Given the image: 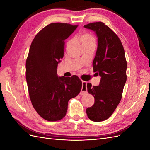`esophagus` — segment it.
Returning <instances> with one entry per match:
<instances>
[{
  "mask_svg": "<svg viewBox=\"0 0 150 150\" xmlns=\"http://www.w3.org/2000/svg\"><path fill=\"white\" fill-rule=\"evenodd\" d=\"M86 84H87V83L86 82V81H82V89H81V94H84L87 93L88 92V89H87V87H86Z\"/></svg>",
  "mask_w": 150,
  "mask_h": 150,
  "instance_id": "obj_1",
  "label": "esophagus"
}]
</instances>
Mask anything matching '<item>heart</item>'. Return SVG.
Segmentation results:
<instances>
[{
	"instance_id": "obj_1",
	"label": "heart",
	"mask_w": 150,
	"mask_h": 150,
	"mask_svg": "<svg viewBox=\"0 0 150 150\" xmlns=\"http://www.w3.org/2000/svg\"><path fill=\"white\" fill-rule=\"evenodd\" d=\"M79 40L82 43L83 46H87L89 44H95V39L93 36L88 33H84L81 34L79 37ZM71 43V41L68 42V44Z\"/></svg>"
}]
</instances>
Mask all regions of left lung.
I'll use <instances>...</instances> for the list:
<instances>
[{"mask_svg":"<svg viewBox=\"0 0 150 150\" xmlns=\"http://www.w3.org/2000/svg\"><path fill=\"white\" fill-rule=\"evenodd\" d=\"M84 28L94 31L98 47L93 60L94 72L101 77L98 86L88 83V91L94 98L86 109L89 119L99 122L110 117L120 103L126 81L127 62L123 46L117 35L103 22H93Z\"/></svg>","mask_w":150,"mask_h":150,"instance_id":"8db88e82","label":"left lung"}]
</instances>
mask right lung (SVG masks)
<instances>
[{"instance_id":"1","label":"right lung","mask_w":150,"mask_h":150,"mask_svg":"<svg viewBox=\"0 0 150 150\" xmlns=\"http://www.w3.org/2000/svg\"><path fill=\"white\" fill-rule=\"evenodd\" d=\"M78 28L66 23H52L35 35L25 64L29 97L42 118L56 121L66 116L70 99L78 96L82 82L76 76L59 77L57 65L64 56L65 39Z\"/></svg>"}]
</instances>
